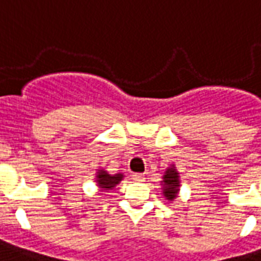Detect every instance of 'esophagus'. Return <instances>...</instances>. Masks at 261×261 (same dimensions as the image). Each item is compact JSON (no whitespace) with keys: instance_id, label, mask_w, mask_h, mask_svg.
Here are the masks:
<instances>
[{"instance_id":"esophagus-1","label":"esophagus","mask_w":261,"mask_h":261,"mask_svg":"<svg viewBox=\"0 0 261 261\" xmlns=\"http://www.w3.org/2000/svg\"><path fill=\"white\" fill-rule=\"evenodd\" d=\"M133 179L137 181V182H142V181H145V175L144 174H134L133 175Z\"/></svg>"}]
</instances>
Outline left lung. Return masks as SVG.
I'll return each mask as SVG.
<instances>
[{
  "instance_id": "left-lung-1",
  "label": "left lung",
  "mask_w": 261,
  "mask_h": 261,
  "mask_svg": "<svg viewBox=\"0 0 261 261\" xmlns=\"http://www.w3.org/2000/svg\"><path fill=\"white\" fill-rule=\"evenodd\" d=\"M162 192L166 200L173 202V200L178 196L179 187H181V181H179V173L177 171L175 165H170L165 171V174L162 175Z\"/></svg>"
}]
</instances>
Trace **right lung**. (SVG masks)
Segmentation results:
<instances>
[{"instance_id": "1", "label": "right lung", "mask_w": 261, "mask_h": 261, "mask_svg": "<svg viewBox=\"0 0 261 261\" xmlns=\"http://www.w3.org/2000/svg\"><path fill=\"white\" fill-rule=\"evenodd\" d=\"M95 182L99 188V192H109L113 190L116 185L120 182L124 174L123 173H117V174H109L105 169H98L95 174Z\"/></svg>"}]
</instances>
